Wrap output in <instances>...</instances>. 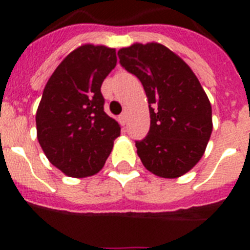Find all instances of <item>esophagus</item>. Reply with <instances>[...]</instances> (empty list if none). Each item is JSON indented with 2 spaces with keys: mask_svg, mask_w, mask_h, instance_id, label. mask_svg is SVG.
<instances>
[{
  "mask_svg": "<svg viewBox=\"0 0 250 250\" xmlns=\"http://www.w3.org/2000/svg\"><path fill=\"white\" fill-rule=\"evenodd\" d=\"M126 121H127V116L126 114L124 112V114H121L120 116H119V123L121 124V126H125V125H126Z\"/></svg>",
  "mask_w": 250,
  "mask_h": 250,
  "instance_id": "1",
  "label": "esophagus"
}]
</instances>
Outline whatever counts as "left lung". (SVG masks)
Here are the masks:
<instances>
[{
	"label": "left lung",
	"mask_w": 250,
	"mask_h": 250,
	"mask_svg": "<svg viewBox=\"0 0 250 250\" xmlns=\"http://www.w3.org/2000/svg\"><path fill=\"white\" fill-rule=\"evenodd\" d=\"M118 56L143 83L149 103V132L135 141L141 163L161 178L184 175L200 160L213 130L210 101L198 77L160 43H134Z\"/></svg>",
	"instance_id": "8db88e82"
}]
</instances>
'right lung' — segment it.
<instances>
[{"mask_svg": "<svg viewBox=\"0 0 250 250\" xmlns=\"http://www.w3.org/2000/svg\"><path fill=\"white\" fill-rule=\"evenodd\" d=\"M116 66L115 48L83 45L63 59L43 89L36 112L37 139L52 165L85 178L103 169L120 136L104 111L101 85Z\"/></svg>", "mask_w": 250, "mask_h": 250, "instance_id": "add662e5", "label": "right lung"}]
</instances>
